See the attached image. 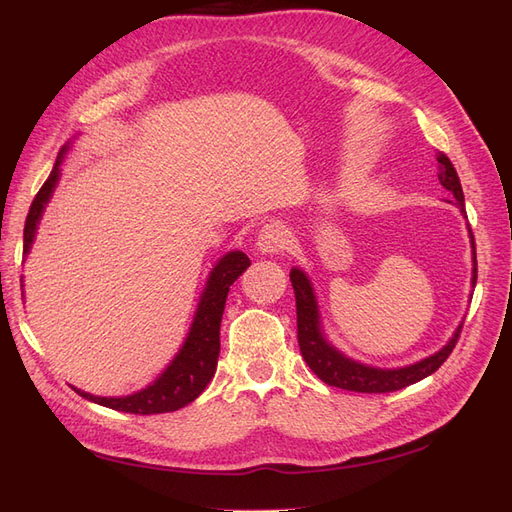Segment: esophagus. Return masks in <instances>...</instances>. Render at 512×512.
Here are the masks:
<instances>
[{
    "mask_svg": "<svg viewBox=\"0 0 512 512\" xmlns=\"http://www.w3.org/2000/svg\"><path fill=\"white\" fill-rule=\"evenodd\" d=\"M290 230L282 222H271L262 226L256 239V247L260 254H280L288 250Z\"/></svg>",
    "mask_w": 512,
    "mask_h": 512,
    "instance_id": "obj_1",
    "label": "esophagus"
}]
</instances>
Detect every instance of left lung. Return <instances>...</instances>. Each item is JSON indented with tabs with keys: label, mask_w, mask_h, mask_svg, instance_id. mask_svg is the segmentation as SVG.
<instances>
[{
	"label": "left lung",
	"mask_w": 512,
	"mask_h": 512,
	"mask_svg": "<svg viewBox=\"0 0 512 512\" xmlns=\"http://www.w3.org/2000/svg\"><path fill=\"white\" fill-rule=\"evenodd\" d=\"M436 158L440 164L438 179L442 183V188H446L453 194V200H448V203L457 205L459 211L466 215V200H463V190H461V183L453 162L448 160L442 151H438ZM470 241H472V262H474L472 267V288H474L476 286V245H474L472 230H470ZM290 282L294 288V299H297V333H299V346H301L303 359L324 384L337 386V389L356 391V393H391V391L406 389V386L431 376L433 371H438V367L448 359V354L453 352L463 327L461 322L444 348H440L438 352L427 356V359H421L412 365L393 367V369L365 365L350 359V356H346L342 350H337L329 342L327 335H324L316 292L307 273L299 267H292Z\"/></svg>",
	"instance_id": "left-lung-1"
}]
</instances>
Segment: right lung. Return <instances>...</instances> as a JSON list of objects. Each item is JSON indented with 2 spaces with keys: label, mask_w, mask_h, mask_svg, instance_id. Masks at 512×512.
Wrapping results in <instances>:
<instances>
[{
  "label": "right lung",
  "mask_w": 512,
  "mask_h": 512,
  "mask_svg": "<svg viewBox=\"0 0 512 512\" xmlns=\"http://www.w3.org/2000/svg\"><path fill=\"white\" fill-rule=\"evenodd\" d=\"M70 145L72 143H66L64 147H61L49 179L44 181L40 192L34 198L32 207H29L25 230H23V256L25 258L34 245L42 213H44L46 205H49V200L59 183L61 162H64L66 153L70 151ZM247 267H250V258H247L239 250L228 252L218 262H215V267L211 269V273L207 277L203 294H200V301H198V307L194 312V320L190 324L188 337H185L183 346L173 356V361H170L162 374L151 384H147L145 389L136 391L132 395H123V397L91 395V393L76 389V386H72V389L81 397L94 401V404L113 408L119 412H130V414L175 412L183 406L192 404V401L205 391V386L211 382V378L215 374V367H218L220 324H222L228 290ZM21 288H23V280H21Z\"/></svg>",
  "instance_id": "add662e5"
}]
</instances>
